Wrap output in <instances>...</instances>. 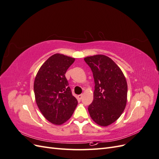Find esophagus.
<instances>
[{"instance_id": "1", "label": "esophagus", "mask_w": 159, "mask_h": 159, "mask_svg": "<svg viewBox=\"0 0 159 159\" xmlns=\"http://www.w3.org/2000/svg\"><path fill=\"white\" fill-rule=\"evenodd\" d=\"M82 97H83L82 95H78V99L79 100H81V99H82Z\"/></svg>"}]
</instances>
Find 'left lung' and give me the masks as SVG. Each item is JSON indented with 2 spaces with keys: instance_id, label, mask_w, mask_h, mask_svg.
Returning <instances> with one entry per match:
<instances>
[{
  "instance_id": "8db88e82",
  "label": "left lung",
  "mask_w": 159,
  "mask_h": 159,
  "mask_svg": "<svg viewBox=\"0 0 159 159\" xmlns=\"http://www.w3.org/2000/svg\"><path fill=\"white\" fill-rule=\"evenodd\" d=\"M95 81L93 100L88 107L91 118L98 125L107 127L121 116L127 100V84L123 71L107 56L85 57Z\"/></svg>"
}]
</instances>
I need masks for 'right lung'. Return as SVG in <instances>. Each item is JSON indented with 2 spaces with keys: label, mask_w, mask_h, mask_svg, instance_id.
I'll return each mask as SVG.
<instances>
[{
  "label": "right lung",
  "mask_w": 159,
  "mask_h": 159,
  "mask_svg": "<svg viewBox=\"0 0 159 159\" xmlns=\"http://www.w3.org/2000/svg\"><path fill=\"white\" fill-rule=\"evenodd\" d=\"M75 58L55 54L48 59L36 75L35 99L42 114L54 125H61L71 117L78 105L65 74Z\"/></svg>",
  "instance_id": "1"
}]
</instances>
